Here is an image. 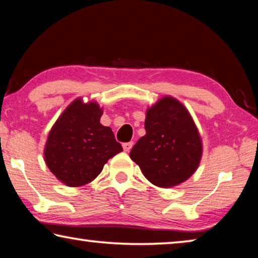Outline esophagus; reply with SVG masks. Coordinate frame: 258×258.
<instances>
[{"mask_svg":"<svg viewBox=\"0 0 258 258\" xmlns=\"http://www.w3.org/2000/svg\"><path fill=\"white\" fill-rule=\"evenodd\" d=\"M133 147V142H126V143H123V149L124 151L128 152L131 149H132Z\"/></svg>","mask_w":258,"mask_h":258,"instance_id":"34e87169","label":"esophagus"}]
</instances>
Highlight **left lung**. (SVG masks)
<instances>
[{"label": "left lung", "mask_w": 258, "mask_h": 258, "mask_svg": "<svg viewBox=\"0 0 258 258\" xmlns=\"http://www.w3.org/2000/svg\"><path fill=\"white\" fill-rule=\"evenodd\" d=\"M146 135L135 143L130 157L143 175L159 187H172L197 171L203 155L202 138L187 109L166 97L148 108Z\"/></svg>", "instance_id": "8db88e82"}]
</instances>
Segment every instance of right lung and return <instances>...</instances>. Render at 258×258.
Wrapping results in <instances>:
<instances>
[{
    "label": "right lung",
    "instance_id": "add662e5",
    "mask_svg": "<svg viewBox=\"0 0 258 258\" xmlns=\"http://www.w3.org/2000/svg\"><path fill=\"white\" fill-rule=\"evenodd\" d=\"M102 108L81 98L69 104L52 126L44 148L50 171L68 186H82L101 173L104 164L123 151L108 126L100 123Z\"/></svg>",
    "mask_w": 258,
    "mask_h": 258
}]
</instances>
